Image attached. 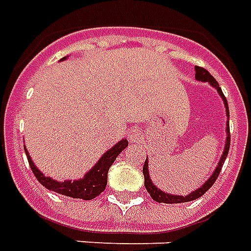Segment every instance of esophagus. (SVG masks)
I'll list each match as a JSON object with an SVG mask.
<instances>
[{"mask_svg":"<svg viewBox=\"0 0 251 251\" xmlns=\"http://www.w3.org/2000/svg\"><path fill=\"white\" fill-rule=\"evenodd\" d=\"M128 136H129V140L132 141V143H137V141L140 140V132L139 131H129Z\"/></svg>","mask_w":251,"mask_h":251,"instance_id":"34e87169","label":"esophagus"}]
</instances>
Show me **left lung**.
<instances>
[{
    "label": "left lung",
    "mask_w": 251,
    "mask_h": 251,
    "mask_svg": "<svg viewBox=\"0 0 251 251\" xmlns=\"http://www.w3.org/2000/svg\"><path fill=\"white\" fill-rule=\"evenodd\" d=\"M196 70V79L199 80V82H208L212 87H214L217 90L218 95L222 98V101H224V105H225V111H226V140H225V147H224V151H222L221 154V159L218 161L217 167L216 169L213 171V173L210 175L208 180L202 184V185L195 189L193 192H190L186 196H180V195H171V193H167V192H164L160 188L154 185L152 180H151L150 176V169H148V157H147L146 163H144V167H143V173H144V185H146V189L148 190V193L151 195V197L154 200V201H157V202H164V204H181V202H188V201H193V200L199 199L201 196L204 195L206 190L210 189V186L216 182L217 180L218 175L221 172L222 165H224V161H225L226 156L229 153V147H230V131H229V107H227V100H226V98L224 97V94H222V90L220 87V84L217 83V80L213 78L212 75L209 71H206L202 67H195Z\"/></svg>",
    "instance_id": "obj_1"
}]
</instances>
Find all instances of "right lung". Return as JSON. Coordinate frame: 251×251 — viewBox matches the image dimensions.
<instances>
[{
  "label": "right lung",
  "mask_w": 251,
  "mask_h": 251,
  "mask_svg": "<svg viewBox=\"0 0 251 251\" xmlns=\"http://www.w3.org/2000/svg\"><path fill=\"white\" fill-rule=\"evenodd\" d=\"M67 56H63L61 61H66ZM128 147L127 139H122L118 141L114 147H111L110 150L105 151L104 153L101 154V157L98 160V163L88 171L82 178L78 180H65V181H58L54 180L52 177L45 176L34 164L31 156L25 148L26 156L29 160V165L33 173L37 177L43 186H46L47 189L52 190L59 195L67 196V197H73V199H82V200H92L97 196H99L105 189L107 185V176H108V169L114 164V161L118 157V154L124 151Z\"/></svg>",
  "instance_id": "right-lung-1"
}]
</instances>
